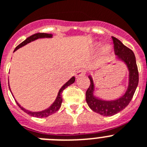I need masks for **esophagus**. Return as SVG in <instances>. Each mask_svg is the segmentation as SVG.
<instances>
[{
    "label": "esophagus",
    "mask_w": 147,
    "mask_h": 147,
    "mask_svg": "<svg viewBox=\"0 0 147 147\" xmlns=\"http://www.w3.org/2000/svg\"><path fill=\"white\" fill-rule=\"evenodd\" d=\"M86 75V71L84 69H80L77 72V73L75 74V77H76L77 78H79V77H81V76H84Z\"/></svg>",
    "instance_id": "1"
}]
</instances>
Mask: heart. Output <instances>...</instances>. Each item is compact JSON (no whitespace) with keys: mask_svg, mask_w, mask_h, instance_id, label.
<instances>
[{"mask_svg":"<svg viewBox=\"0 0 147 147\" xmlns=\"http://www.w3.org/2000/svg\"><path fill=\"white\" fill-rule=\"evenodd\" d=\"M110 53H111V47L108 45H105L101 48L100 53L98 55V64H104L108 60Z\"/></svg>","mask_w":147,"mask_h":147,"instance_id":"1","label":"heart"}]
</instances>
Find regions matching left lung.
<instances>
[{"instance_id":"1","label":"left lung","mask_w":147,"mask_h":147,"mask_svg":"<svg viewBox=\"0 0 147 147\" xmlns=\"http://www.w3.org/2000/svg\"><path fill=\"white\" fill-rule=\"evenodd\" d=\"M114 45L115 54L120 60L126 64L129 70V85L126 92L120 98L111 101H105L96 98L94 95L93 79L88 76L90 86L86 92V100L88 107L97 113L105 116H111L125 109L131 101L138 84V71L135 55L132 50L121 43L120 40L112 36Z\"/></svg>"}]
</instances>
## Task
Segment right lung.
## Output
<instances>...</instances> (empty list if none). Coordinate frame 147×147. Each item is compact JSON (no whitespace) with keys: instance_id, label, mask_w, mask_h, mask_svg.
I'll list each match as a JSON object with an SVG mask.
<instances>
[{"instance_id":"add662e5","label":"right lung","mask_w":147,"mask_h":147,"mask_svg":"<svg viewBox=\"0 0 147 147\" xmlns=\"http://www.w3.org/2000/svg\"><path fill=\"white\" fill-rule=\"evenodd\" d=\"M52 36H53L52 34H45V33H38V34H34V35H32V36H31L28 37L26 40L23 41V42H22V43H20L19 45L17 46L15 48V50H14V51H16L17 50H18V49L22 47V46H24V45H27L28 43H29V42H33V41L36 40V39H39V38H51L52 37ZM75 77H72V78H70V80H68V81H67V83H66L65 84H64V85L60 88L59 93H58L57 97H56V99H55V102H54L53 103L52 105L49 107L48 108H47V109L45 110V111H39V112L29 111H28V110L25 109L24 108L21 107L18 102H17V104H18V106H19L20 108L23 111L26 112V113L29 114L30 116H34V117H37V118H45V117H47V116L52 115L53 113H55V112L57 111L60 108L61 105V103H62V94H61L62 92H63V91H64V90L65 89L67 86H69V85L72 84V83L75 82ZM9 89H10V87H9Z\"/></svg>"}]
</instances>
